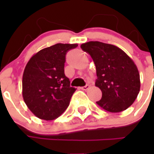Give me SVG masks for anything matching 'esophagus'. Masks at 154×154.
Returning <instances> with one entry per match:
<instances>
[{"label":"esophagus","mask_w":154,"mask_h":154,"mask_svg":"<svg viewBox=\"0 0 154 154\" xmlns=\"http://www.w3.org/2000/svg\"><path fill=\"white\" fill-rule=\"evenodd\" d=\"M89 85H85V86H82L81 89H82V90H87V89H89Z\"/></svg>","instance_id":"obj_1"}]
</instances>
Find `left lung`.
I'll return each mask as SVG.
<instances>
[{"label": "left lung", "instance_id": "left-lung-1", "mask_svg": "<svg viewBox=\"0 0 154 154\" xmlns=\"http://www.w3.org/2000/svg\"><path fill=\"white\" fill-rule=\"evenodd\" d=\"M81 48L91 56L96 66L95 85L102 92L97 104L111 112L128 109L136 100L141 87L134 60L118 47L103 42H86Z\"/></svg>", "mask_w": 154, "mask_h": 154}]
</instances>
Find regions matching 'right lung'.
<instances>
[{"mask_svg":"<svg viewBox=\"0 0 154 154\" xmlns=\"http://www.w3.org/2000/svg\"><path fill=\"white\" fill-rule=\"evenodd\" d=\"M77 45L58 43L40 50L28 61L23 73V99L40 119H56L69 105L76 89L65 75V55Z\"/></svg>","mask_w":154,"mask_h":154,"instance_id":"obj_1","label":"right lung"}]
</instances>
